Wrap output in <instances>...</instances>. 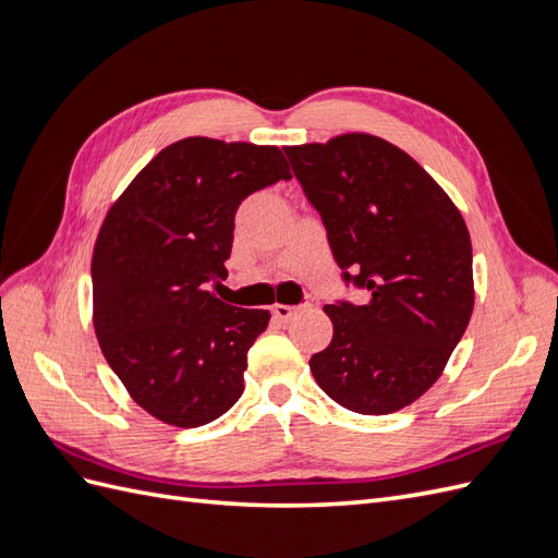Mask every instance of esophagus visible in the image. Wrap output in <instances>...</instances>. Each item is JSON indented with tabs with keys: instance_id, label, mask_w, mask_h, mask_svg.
<instances>
[{
	"instance_id": "esophagus-1",
	"label": "esophagus",
	"mask_w": 558,
	"mask_h": 558,
	"mask_svg": "<svg viewBox=\"0 0 558 558\" xmlns=\"http://www.w3.org/2000/svg\"><path fill=\"white\" fill-rule=\"evenodd\" d=\"M298 312H300V307H291V305H272V314H275L279 320H291Z\"/></svg>"
}]
</instances>
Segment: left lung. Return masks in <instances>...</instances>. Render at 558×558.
<instances>
[{"instance_id":"left-lung-1","label":"left lung","mask_w":558,"mask_h":558,"mask_svg":"<svg viewBox=\"0 0 558 558\" xmlns=\"http://www.w3.org/2000/svg\"><path fill=\"white\" fill-rule=\"evenodd\" d=\"M283 150L344 281L367 291L363 305L324 307L332 340L312 356V375L351 412L408 408L442 375L475 305L463 216L424 167L375 134Z\"/></svg>"}]
</instances>
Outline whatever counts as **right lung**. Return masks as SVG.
Here are the masks:
<instances>
[{
  "mask_svg": "<svg viewBox=\"0 0 558 558\" xmlns=\"http://www.w3.org/2000/svg\"><path fill=\"white\" fill-rule=\"evenodd\" d=\"M291 167L277 146L189 137L118 197L93 251V324L132 400L162 424L197 428L244 393L246 353L267 310L218 300L242 199Z\"/></svg>",
  "mask_w": 558,
  "mask_h": 558,
  "instance_id": "1",
  "label": "right lung"
}]
</instances>
